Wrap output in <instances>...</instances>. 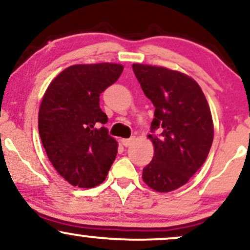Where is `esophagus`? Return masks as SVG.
Segmentation results:
<instances>
[{
	"mask_svg": "<svg viewBox=\"0 0 250 250\" xmlns=\"http://www.w3.org/2000/svg\"><path fill=\"white\" fill-rule=\"evenodd\" d=\"M134 140H135L134 137H130V138H123V140H122V144H123V146H130L131 143L134 142Z\"/></svg>",
	"mask_w": 250,
	"mask_h": 250,
	"instance_id": "1",
	"label": "esophagus"
}]
</instances>
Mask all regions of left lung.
I'll return each mask as SVG.
<instances>
[{
	"instance_id": "1",
	"label": "left lung",
	"mask_w": 250,
	"mask_h": 250,
	"mask_svg": "<svg viewBox=\"0 0 250 250\" xmlns=\"http://www.w3.org/2000/svg\"><path fill=\"white\" fill-rule=\"evenodd\" d=\"M133 71L155 106L149 135L154 158L142 178L152 190L173 191L206 161L214 136L211 109L200 86L184 73L143 64H133Z\"/></svg>"
}]
</instances>
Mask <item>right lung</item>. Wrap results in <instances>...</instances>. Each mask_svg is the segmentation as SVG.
Wrapping results in <instances>:
<instances>
[{
	"mask_svg": "<svg viewBox=\"0 0 250 250\" xmlns=\"http://www.w3.org/2000/svg\"><path fill=\"white\" fill-rule=\"evenodd\" d=\"M123 66L73 65L59 73L43 96L38 130L51 164L71 185L91 188L106 179L117 142L104 127L100 94L119 79Z\"/></svg>",
	"mask_w": 250,
	"mask_h": 250,
	"instance_id": "1",
	"label": "right lung"
}]
</instances>
